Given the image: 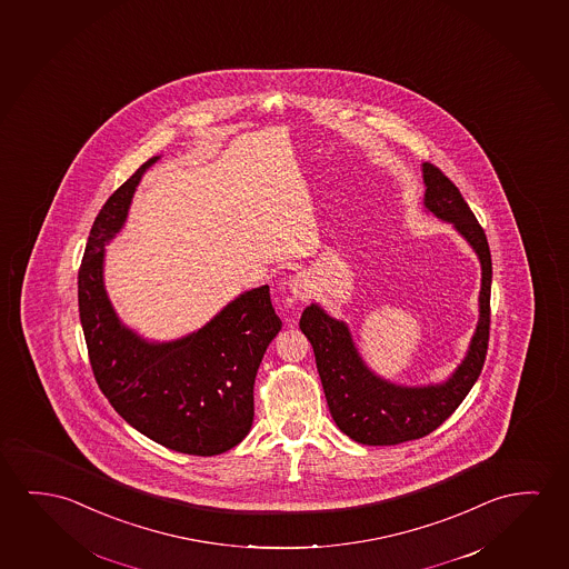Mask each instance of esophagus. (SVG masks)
<instances>
[{"label":"esophagus","mask_w":569,"mask_h":569,"mask_svg":"<svg viewBox=\"0 0 569 569\" xmlns=\"http://www.w3.org/2000/svg\"><path fill=\"white\" fill-rule=\"evenodd\" d=\"M288 288L291 293H293V298L303 299L311 298V293H313V281L309 278V273L306 271H298L296 276H291L288 280Z\"/></svg>","instance_id":"esophagus-1"}]
</instances>
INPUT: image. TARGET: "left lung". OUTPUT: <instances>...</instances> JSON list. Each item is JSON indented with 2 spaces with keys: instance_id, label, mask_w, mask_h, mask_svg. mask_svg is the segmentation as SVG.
I'll list each match as a JSON object with an SVG mask.
<instances>
[{
  "instance_id": "left-lung-1",
  "label": "left lung",
  "mask_w": 569,
  "mask_h": 569,
  "mask_svg": "<svg viewBox=\"0 0 569 569\" xmlns=\"http://www.w3.org/2000/svg\"><path fill=\"white\" fill-rule=\"evenodd\" d=\"M423 207L459 232L481 262L479 321L463 360L443 382L406 386L378 377L360 357L349 325L319 303L303 309L299 329L313 352L332 420L345 436L362 446H398L438 429L453 413L481 375L489 347L492 262L485 230L459 189L438 167L421 163Z\"/></svg>"
}]
</instances>
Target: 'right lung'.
<instances>
[{
	"label": "right lung",
	"instance_id": "right-lung-1",
	"mask_svg": "<svg viewBox=\"0 0 569 569\" xmlns=\"http://www.w3.org/2000/svg\"><path fill=\"white\" fill-rule=\"evenodd\" d=\"M159 158L148 159L98 212L79 270L80 323L98 386L123 420L167 449L210 457L252 428L253 380L281 321L270 286H260L176 341H149L122 323L106 291V246Z\"/></svg>",
	"mask_w": 569,
	"mask_h": 569
}]
</instances>
